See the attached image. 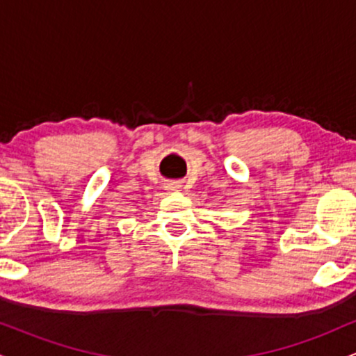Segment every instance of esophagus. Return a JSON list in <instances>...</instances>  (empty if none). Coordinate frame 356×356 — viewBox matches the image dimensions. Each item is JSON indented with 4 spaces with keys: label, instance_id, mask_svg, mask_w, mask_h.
<instances>
[{
    "label": "esophagus",
    "instance_id": "esophagus-1",
    "mask_svg": "<svg viewBox=\"0 0 356 356\" xmlns=\"http://www.w3.org/2000/svg\"><path fill=\"white\" fill-rule=\"evenodd\" d=\"M181 182H169V184H167V186H165V189L167 191H179V189H181Z\"/></svg>",
    "mask_w": 356,
    "mask_h": 356
}]
</instances>
